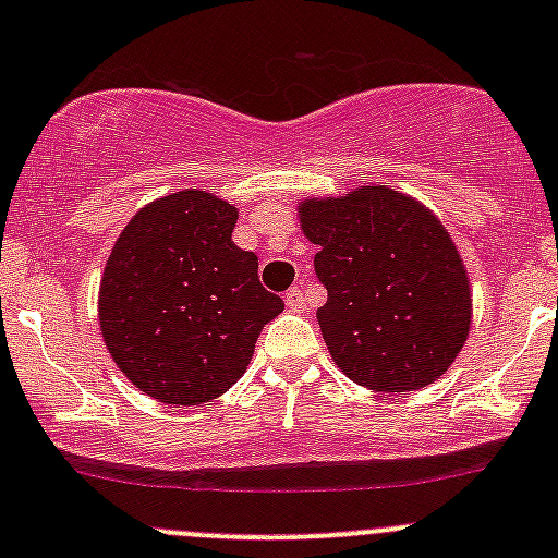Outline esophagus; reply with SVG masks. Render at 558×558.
I'll return each instance as SVG.
<instances>
[{"label":"esophagus","instance_id":"esophagus-1","mask_svg":"<svg viewBox=\"0 0 558 558\" xmlns=\"http://www.w3.org/2000/svg\"><path fill=\"white\" fill-rule=\"evenodd\" d=\"M286 307L291 313H305L307 311V300L300 289H289L286 291Z\"/></svg>","mask_w":558,"mask_h":558}]
</instances>
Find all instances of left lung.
<instances>
[{
    "instance_id": "obj_1",
    "label": "left lung",
    "mask_w": 558,
    "mask_h": 558,
    "mask_svg": "<svg viewBox=\"0 0 558 558\" xmlns=\"http://www.w3.org/2000/svg\"><path fill=\"white\" fill-rule=\"evenodd\" d=\"M302 232L326 289L320 335L353 384L399 393L435 384L470 335L464 262L435 213L386 185L307 199Z\"/></svg>"
}]
</instances>
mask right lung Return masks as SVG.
I'll return each instance as SVG.
<instances>
[{"label":"right lung","instance_id":"obj_1","mask_svg":"<svg viewBox=\"0 0 558 558\" xmlns=\"http://www.w3.org/2000/svg\"><path fill=\"white\" fill-rule=\"evenodd\" d=\"M238 207L207 191L145 205L112 247L99 326L112 362L167 404H202L247 369L283 300L258 283L256 253L232 243Z\"/></svg>","mask_w":558,"mask_h":558}]
</instances>
